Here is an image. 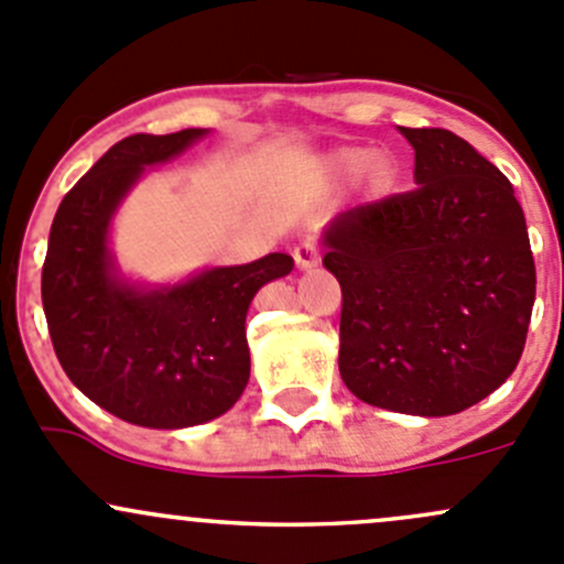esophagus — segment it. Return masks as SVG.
<instances>
[{"instance_id": "obj_1", "label": "esophagus", "mask_w": 564, "mask_h": 564, "mask_svg": "<svg viewBox=\"0 0 564 564\" xmlns=\"http://www.w3.org/2000/svg\"><path fill=\"white\" fill-rule=\"evenodd\" d=\"M292 256H294V264H297L300 270H314L318 264V248L314 242H300Z\"/></svg>"}]
</instances>
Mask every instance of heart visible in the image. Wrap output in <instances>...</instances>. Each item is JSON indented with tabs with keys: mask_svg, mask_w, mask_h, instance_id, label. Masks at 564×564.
Wrapping results in <instances>:
<instances>
[{
	"mask_svg": "<svg viewBox=\"0 0 564 564\" xmlns=\"http://www.w3.org/2000/svg\"><path fill=\"white\" fill-rule=\"evenodd\" d=\"M333 169L338 174L360 172L368 198H384L398 185V163L390 152H368L362 147H344L333 152Z\"/></svg>",
	"mask_w": 564,
	"mask_h": 564,
	"instance_id": "heart-1",
	"label": "heart"
}]
</instances>
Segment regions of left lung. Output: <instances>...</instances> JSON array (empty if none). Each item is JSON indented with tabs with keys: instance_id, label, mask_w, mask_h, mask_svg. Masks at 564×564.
Returning a JSON list of instances; mask_svg holds the SVG:
<instances>
[{
	"instance_id": "8db88e82",
	"label": "left lung",
	"mask_w": 564,
	"mask_h": 564,
	"mask_svg": "<svg viewBox=\"0 0 564 564\" xmlns=\"http://www.w3.org/2000/svg\"><path fill=\"white\" fill-rule=\"evenodd\" d=\"M409 193L360 204L324 229L338 278L344 384L420 417L464 412L516 371L534 305V259L510 180L442 128H401Z\"/></svg>"
}]
</instances>
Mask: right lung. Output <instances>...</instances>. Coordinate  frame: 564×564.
I'll return each mask as SVG.
<instances>
[{
  "label": "right lung",
  "mask_w": 564,
  "mask_h": 564,
  "mask_svg": "<svg viewBox=\"0 0 564 564\" xmlns=\"http://www.w3.org/2000/svg\"><path fill=\"white\" fill-rule=\"evenodd\" d=\"M209 130L117 141L62 198L43 264V311L59 366L89 401L144 429L220 417L250 377L246 316L264 283L292 272L289 253L209 267L172 286L119 272L108 231L147 166L182 155Z\"/></svg>",
  "instance_id": "right-lung-1"
}]
</instances>
